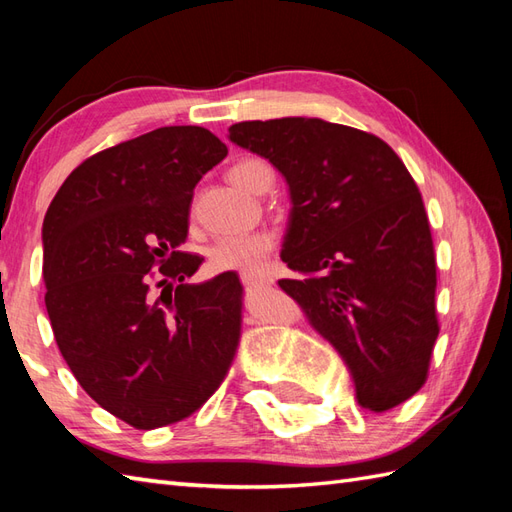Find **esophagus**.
I'll return each instance as SVG.
<instances>
[{
    "mask_svg": "<svg viewBox=\"0 0 512 512\" xmlns=\"http://www.w3.org/2000/svg\"><path fill=\"white\" fill-rule=\"evenodd\" d=\"M239 279H242V284L246 288H257V286H268L270 284V277H266L262 273H242V275H239Z\"/></svg>",
    "mask_w": 512,
    "mask_h": 512,
    "instance_id": "obj_1",
    "label": "esophagus"
}]
</instances>
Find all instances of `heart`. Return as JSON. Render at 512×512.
Instances as JSON below:
<instances>
[{"mask_svg":"<svg viewBox=\"0 0 512 512\" xmlns=\"http://www.w3.org/2000/svg\"><path fill=\"white\" fill-rule=\"evenodd\" d=\"M228 180L248 193H264L273 184V169L262 160H244L228 171ZM277 237L268 228L244 235L220 237L206 250L209 266L217 273H257L273 253Z\"/></svg>","mask_w":512,"mask_h":512,"instance_id":"b5f03b06","label":"heart"}]
</instances>
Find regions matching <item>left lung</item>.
<instances>
[{
  "mask_svg": "<svg viewBox=\"0 0 512 512\" xmlns=\"http://www.w3.org/2000/svg\"><path fill=\"white\" fill-rule=\"evenodd\" d=\"M290 191L279 288L341 354L358 405L387 411L424 385L436 317V253L416 182L385 140L321 118L228 127Z\"/></svg>",
  "mask_w": 512,
  "mask_h": 512,
  "instance_id": "1",
  "label": "left lung"
}]
</instances>
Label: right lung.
I'll return each mask as SVG.
<instances>
[{
	"mask_svg": "<svg viewBox=\"0 0 512 512\" xmlns=\"http://www.w3.org/2000/svg\"><path fill=\"white\" fill-rule=\"evenodd\" d=\"M226 154L204 127H158L81 162L43 220L54 339L88 396L136 429L189 418L237 352V275L187 284L202 259L180 250L195 184Z\"/></svg>",
	"mask_w": 512,
	"mask_h": 512,
	"instance_id": "obj_1",
	"label": "right lung"
}]
</instances>
